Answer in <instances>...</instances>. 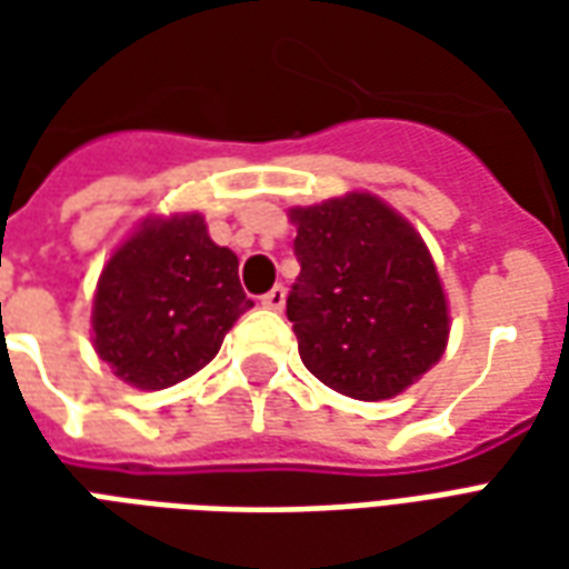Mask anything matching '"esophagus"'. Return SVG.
Returning a JSON list of instances; mask_svg holds the SVG:
<instances>
[{
  "mask_svg": "<svg viewBox=\"0 0 569 569\" xmlns=\"http://www.w3.org/2000/svg\"><path fill=\"white\" fill-rule=\"evenodd\" d=\"M261 305H264V308H271V310H283V305H286V289H283V286H273L271 292H264V296H261Z\"/></svg>",
  "mask_w": 569,
  "mask_h": 569,
  "instance_id": "34e87169",
  "label": "esophagus"
}]
</instances>
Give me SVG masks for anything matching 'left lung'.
I'll use <instances>...</instances> for the list:
<instances>
[{"label": "left lung", "instance_id": "obj_1", "mask_svg": "<svg viewBox=\"0 0 569 569\" xmlns=\"http://www.w3.org/2000/svg\"><path fill=\"white\" fill-rule=\"evenodd\" d=\"M301 273L286 298L313 378L362 402L399 396L448 345L439 273L411 224L371 194L292 210Z\"/></svg>", "mask_w": 569, "mask_h": 569}]
</instances>
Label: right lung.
I'll use <instances>...</instances> for the list:
<instances>
[{
    "mask_svg": "<svg viewBox=\"0 0 569 569\" xmlns=\"http://www.w3.org/2000/svg\"><path fill=\"white\" fill-rule=\"evenodd\" d=\"M249 308L237 256L198 212L149 219L103 268L93 345L121 381L163 390L203 369Z\"/></svg>",
    "mask_w": 569,
    "mask_h": 569,
    "instance_id": "obj_1",
    "label": "right lung"
}]
</instances>
